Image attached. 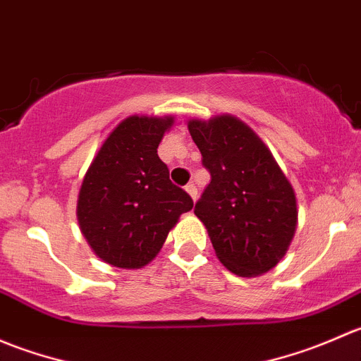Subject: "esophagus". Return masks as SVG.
Here are the masks:
<instances>
[{
  "instance_id": "obj_1",
  "label": "esophagus",
  "mask_w": 361,
  "mask_h": 361,
  "mask_svg": "<svg viewBox=\"0 0 361 361\" xmlns=\"http://www.w3.org/2000/svg\"><path fill=\"white\" fill-rule=\"evenodd\" d=\"M185 190H187V194L190 195V197L194 199V201H197V195H199V192H197V188H195V185H194V183H188L187 187H185Z\"/></svg>"
}]
</instances>
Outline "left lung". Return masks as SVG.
Masks as SVG:
<instances>
[{"label": "left lung", "instance_id": "obj_1", "mask_svg": "<svg viewBox=\"0 0 361 361\" xmlns=\"http://www.w3.org/2000/svg\"><path fill=\"white\" fill-rule=\"evenodd\" d=\"M211 183L195 204L218 260L241 278L281 262L297 231L292 183L250 126L232 115L188 120Z\"/></svg>", "mask_w": 361, "mask_h": 361}]
</instances>
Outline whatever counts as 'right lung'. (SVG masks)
Listing matches in <instances>:
<instances>
[{
  "label": "right lung",
  "instance_id": "add662e5",
  "mask_svg": "<svg viewBox=\"0 0 361 361\" xmlns=\"http://www.w3.org/2000/svg\"><path fill=\"white\" fill-rule=\"evenodd\" d=\"M174 116L130 115L90 162L76 202L80 231L94 253L120 269L150 264L180 216L194 207L171 183L157 148Z\"/></svg>",
  "mask_w": 361,
  "mask_h": 361
}]
</instances>
